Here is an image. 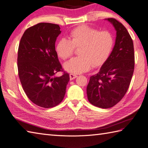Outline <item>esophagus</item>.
Segmentation results:
<instances>
[{
  "mask_svg": "<svg viewBox=\"0 0 148 148\" xmlns=\"http://www.w3.org/2000/svg\"><path fill=\"white\" fill-rule=\"evenodd\" d=\"M69 77H70V79L71 80H73V79H75V78L77 77V76H76V74H69Z\"/></svg>",
  "mask_w": 148,
  "mask_h": 148,
  "instance_id": "obj_1",
  "label": "esophagus"
}]
</instances>
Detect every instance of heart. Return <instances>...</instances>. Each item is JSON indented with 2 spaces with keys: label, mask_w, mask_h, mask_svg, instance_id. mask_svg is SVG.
Returning <instances> with one entry per match:
<instances>
[{
  "label": "heart",
  "mask_w": 148,
  "mask_h": 148,
  "mask_svg": "<svg viewBox=\"0 0 148 148\" xmlns=\"http://www.w3.org/2000/svg\"><path fill=\"white\" fill-rule=\"evenodd\" d=\"M114 39L108 31L99 32L86 25L75 28L72 30L69 40L62 38L56 46V51L62 59L70 58L74 48H80L79 56L65 62L64 68L73 74H80L89 71L92 66H102L111 54Z\"/></svg>",
  "instance_id": "heart-1"
}]
</instances>
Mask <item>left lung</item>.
<instances>
[{"mask_svg":"<svg viewBox=\"0 0 148 148\" xmlns=\"http://www.w3.org/2000/svg\"><path fill=\"white\" fill-rule=\"evenodd\" d=\"M116 31L115 45L98 73L91 76L86 88L92 105L108 109L118 103L129 87L134 70L133 40L123 24L107 18Z\"/></svg>","mask_w":148,"mask_h":148,"instance_id":"1","label":"left lung"}]
</instances>
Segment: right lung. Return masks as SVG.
<instances>
[{"mask_svg":"<svg viewBox=\"0 0 148 148\" xmlns=\"http://www.w3.org/2000/svg\"><path fill=\"white\" fill-rule=\"evenodd\" d=\"M58 25L40 23L27 29L18 52V69L24 92L37 106L51 108L64 99L70 77L67 72L56 76L62 65L55 51Z\"/></svg>","mask_w":148,"mask_h":148,"instance_id":"right-lung-1","label":"right lung"}]
</instances>
